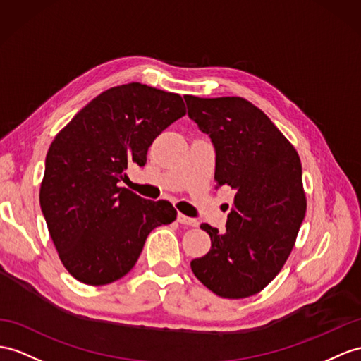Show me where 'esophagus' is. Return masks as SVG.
I'll list each match as a JSON object with an SVG mask.
<instances>
[{
  "label": "esophagus",
  "instance_id": "esophagus-1",
  "mask_svg": "<svg viewBox=\"0 0 361 361\" xmlns=\"http://www.w3.org/2000/svg\"><path fill=\"white\" fill-rule=\"evenodd\" d=\"M178 222L182 224V225H190V226H197L199 225V222L196 221V219L188 217V216L180 214V213L178 214Z\"/></svg>",
  "mask_w": 361,
  "mask_h": 361
}]
</instances>
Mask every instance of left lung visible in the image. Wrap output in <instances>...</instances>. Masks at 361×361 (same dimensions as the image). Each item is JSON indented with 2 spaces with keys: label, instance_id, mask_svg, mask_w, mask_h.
I'll return each instance as SVG.
<instances>
[{
  "label": "left lung",
  "instance_id": "left-lung-1",
  "mask_svg": "<svg viewBox=\"0 0 361 361\" xmlns=\"http://www.w3.org/2000/svg\"><path fill=\"white\" fill-rule=\"evenodd\" d=\"M183 98L188 116L214 144L217 187L235 190L225 233L200 225L211 237V250L191 260V269L219 297L254 295L283 268L305 219L300 157L250 101Z\"/></svg>",
  "mask_w": 361,
  "mask_h": 361
}]
</instances>
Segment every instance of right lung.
I'll use <instances>...</instances> for the list:
<instances>
[{
  "label": "right lung",
  "instance_id": "1",
  "mask_svg": "<svg viewBox=\"0 0 361 361\" xmlns=\"http://www.w3.org/2000/svg\"><path fill=\"white\" fill-rule=\"evenodd\" d=\"M185 113L178 93L130 82L96 96L50 144L39 204L61 262L79 282L124 277L152 230L176 219L170 202L147 200L119 182L128 165H145L148 147Z\"/></svg>",
  "mask_w": 361,
  "mask_h": 361
}]
</instances>
